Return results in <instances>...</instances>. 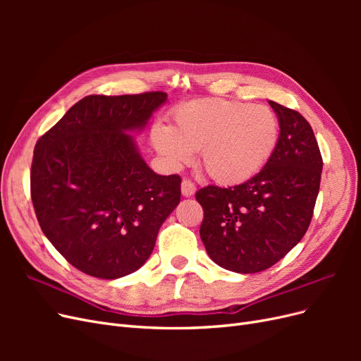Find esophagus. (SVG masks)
Instances as JSON below:
<instances>
[{
	"label": "esophagus",
	"mask_w": 361,
	"mask_h": 361,
	"mask_svg": "<svg viewBox=\"0 0 361 361\" xmlns=\"http://www.w3.org/2000/svg\"><path fill=\"white\" fill-rule=\"evenodd\" d=\"M180 191H182L183 197H192V195L195 194V185L187 179H183L182 185H180Z\"/></svg>",
	"instance_id": "esophagus-1"
}]
</instances>
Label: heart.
Returning <instances> with one entry per match:
<instances>
[{
	"instance_id": "1",
	"label": "heart",
	"mask_w": 361,
	"mask_h": 361,
	"mask_svg": "<svg viewBox=\"0 0 361 361\" xmlns=\"http://www.w3.org/2000/svg\"><path fill=\"white\" fill-rule=\"evenodd\" d=\"M277 114L267 105L224 99L182 104L173 113V126L157 123L150 140L170 169L191 162L195 150L209 176L223 185L255 178L279 145Z\"/></svg>"
}]
</instances>
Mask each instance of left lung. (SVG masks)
Masks as SVG:
<instances>
[{
  "label": "left lung",
  "instance_id": "8db88e82",
  "mask_svg": "<svg viewBox=\"0 0 361 361\" xmlns=\"http://www.w3.org/2000/svg\"><path fill=\"white\" fill-rule=\"evenodd\" d=\"M280 125L279 145L255 178L236 187H206L195 199L204 211L200 238L224 269H268L307 232L319 192L322 157L313 129L300 113L268 101Z\"/></svg>",
  "mask_w": 361,
  "mask_h": 361
}]
</instances>
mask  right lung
<instances>
[{
    "label": "right lung",
    "instance_id": "1",
    "mask_svg": "<svg viewBox=\"0 0 361 361\" xmlns=\"http://www.w3.org/2000/svg\"><path fill=\"white\" fill-rule=\"evenodd\" d=\"M166 102L162 92L87 96L37 141L30 176L37 221L85 274L116 280L143 267L180 202V178L157 174L134 138Z\"/></svg>",
    "mask_w": 361,
    "mask_h": 361
}]
</instances>
